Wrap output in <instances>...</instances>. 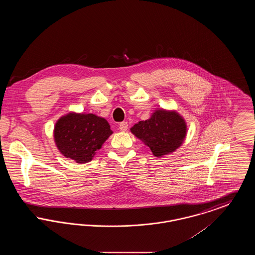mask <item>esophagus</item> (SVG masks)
<instances>
[{
    "mask_svg": "<svg viewBox=\"0 0 255 255\" xmlns=\"http://www.w3.org/2000/svg\"><path fill=\"white\" fill-rule=\"evenodd\" d=\"M127 129H128V123L127 122H123L120 124V130L122 132H125Z\"/></svg>",
    "mask_w": 255,
    "mask_h": 255,
    "instance_id": "1",
    "label": "esophagus"
}]
</instances>
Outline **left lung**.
Segmentation results:
<instances>
[{"instance_id": "left-lung-1", "label": "left lung", "mask_w": 255, "mask_h": 255, "mask_svg": "<svg viewBox=\"0 0 255 255\" xmlns=\"http://www.w3.org/2000/svg\"><path fill=\"white\" fill-rule=\"evenodd\" d=\"M131 132L148 146L155 157L175 152L187 133L184 119L176 111L156 110L150 119L134 124Z\"/></svg>"}]
</instances>
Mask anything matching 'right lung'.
Masks as SVG:
<instances>
[{
    "instance_id": "obj_1",
    "label": "right lung",
    "mask_w": 255,
    "mask_h": 255,
    "mask_svg": "<svg viewBox=\"0 0 255 255\" xmlns=\"http://www.w3.org/2000/svg\"><path fill=\"white\" fill-rule=\"evenodd\" d=\"M113 133L108 122L94 114L71 112L55 123L53 137L63 156L77 163L91 161Z\"/></svg>"
}]
</instances>
